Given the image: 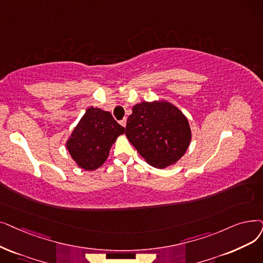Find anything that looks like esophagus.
Segmentation results:
<instances>
[{"mask_svg":"<svg viewBox=\"0 0 263 263\" xmlns=\"http://www.w3.org/2000/svg\"><path fill=\"white\" fill-rule=\"evenodd\" d=\"M120 124L122 127H125V124H127V118H123L122 120H120Z\"/></svg>","mask_w":263,"mask_h":263,"instance_id":"obj_1","label":"esophagus"}]
</instances>
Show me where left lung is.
I'll return each instance as SVG.
<instances>
[{"instance_id": "1", "label": "left lung", "mask_w": 263, "mask_h": 263, "mask_svg": "<svg viewBox=\"0 0 263 263\" xmlns=\"http://www.w3.org/2000/svg\"><path fill=\"white\" fill-rule=\"evenodd\" d=\"M125 135L145 161L158 168L176 163L187 152L191 141L187 117L166 101L134 105Z\"/></svg>"}]
</instances>
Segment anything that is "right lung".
Listing matches in <instances>:
<instances>
[{"label":"right lung","instance_id":"add662e5","mask_svg":"<svg viewBox=\"0 0 263 263\" xmlns=\"http://www.w3.org/2000/svg\"><path fill=\"white\" fill-rule=\"evenodd\" d=\"M124 130L109 111L91 106L68 138L66 149L79 167L95 171L106 161L111 145Z\"/></svg>","mask_w":263,"mask_h":263}]
</instances>
